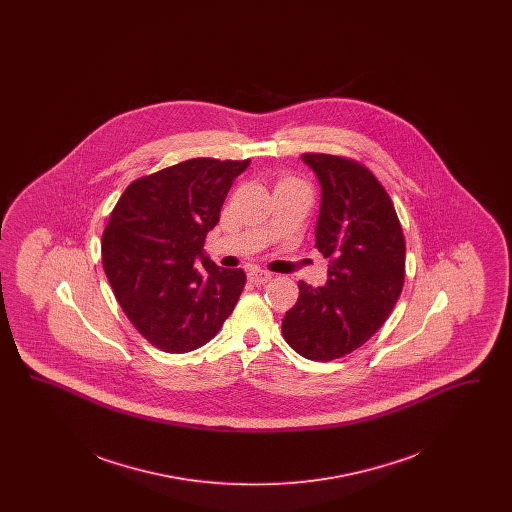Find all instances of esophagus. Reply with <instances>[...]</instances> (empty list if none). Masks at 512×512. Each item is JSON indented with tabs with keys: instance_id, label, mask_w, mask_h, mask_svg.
I'll return each mask as SVG.
<instances>
[{
	"instance_id": "esophagus-1",
	"label": "esophagus",
	"mask_w": 512,
	"mask_h": 512,
	"mask_svg": "<svg viewBox=\"0 0 512 512\" xmlns=\"http://www.w3.org/2000/svg\"><path fill=\"white\" fill-rule=\"evenodd\" d=\"M247 278H249L251 284L259 286V284H267L268 280L272 278V274L267 272V270H261V268H251V270L247 272Z\"/></svg>"
}]
</instances>
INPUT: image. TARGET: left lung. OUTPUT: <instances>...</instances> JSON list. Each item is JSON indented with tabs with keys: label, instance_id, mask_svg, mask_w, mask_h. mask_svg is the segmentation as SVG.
<instances>
[{
	"label": "left lung",
	"instance_id": "1",
	"mask_svg": "<svg viewBox=\"0 0 512 512\" xmlns=\"http://www.w3.org/2000/svg\"><path fill=\"white\" fill-rule=\"evenodd\" d=\"M301 161L320 184L315 245L330 267L324 286L299 282L282 334L305 359L332 361L390 317L405 280V238L390 195L363 165L324 153Z\"/></svg>",
	"mask_w": 512,
	"mask_h": 512
}]
</instances>
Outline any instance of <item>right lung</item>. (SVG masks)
Wrapping results in <instances>:
<instances>
[{
  "instance_id": "right-lung-1",
  "label": "right lung",
  "mask_w": 512,
  "mask_h": 512,
  "mask_svg": "<svg viewBox=\"0 0 512 512\" xmlns=\"http://www.w3.org/2000/svg\"><path fill=\"white\" fill-rule=\"evenodd\" d=\"M247 161L190 159L132 182L103 232V268L128 320L155 347L188 353L219 334L245 286L203 244Z\"/></svg>"
}]
</instances>
